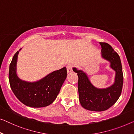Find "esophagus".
Masks as SVG:
<instances>
[{
    "label": "esophagus",
    "instance_id": "esophagus-1",
    "mask_svg": "<svg viewBox=\"0 0 134 134\" xmlns=\"http://www.w3.org/2000/svg\"><path fill=\"white\" fill-rule=\"evenodd\" d=\"M67 73H70L72 71V65L70 64H69L67 65Z\"/></svg>",
    "mask_w": 134,
    "mask_h": 134
}]
</instances>
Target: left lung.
Masks as SVG:
<instances>
[{
	"label": "left lung",
	"instance_id": "1",
	"mask_svg": "<svg viewBox=\"0 0 134 134\" xmlns=\"http://www.w3.org/2000/svg\"><path fill=\"white\" fill-rule=\"evenodd\" d=\"M101 58L109 63V67L115 71L114 81L107 88L95 87L90 80L87 73L76 67L73 70L77 74V87L79 101L83 108L89 111H103L109 109L120 96L123 83L122 66L119 55L109 44L100 43Z\"/></svg>",
	"mask_w": 134,
	"mask_h": 134
}]
</instances>
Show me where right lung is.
Listing matches in <instances>:
<instances>
[{
  "instance_id": "obj_1",
  "label": "right lung",
  "mask_w": 134,
  "mask_h": 134,
  "mask_svg": "<svg viewBox=\"0 0 134 134\" xmlns=\"http://www.w3.org/2000/svg\"><path fill=\"white\" fill-rule=\"evenodd\" d=\"M15 53L9 65L10 87L17 98L29 107L41 108L51 105L57 98L64 82L67 77L66 67L48 74L35 82L21 79L17 74L19 53Z\"/></svg>"
}]
</instances>
